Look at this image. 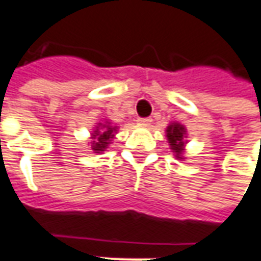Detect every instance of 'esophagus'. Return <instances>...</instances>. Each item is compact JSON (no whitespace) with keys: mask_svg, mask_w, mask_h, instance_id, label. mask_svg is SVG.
Listing matches in <instances>:
<instances>
[{"mask_svg":"<svg viewBox=\"0 0 261 261\" xmlns=\"http://www.w3.org/2000/svg\"><path fill=\"white\" fill-rule=\"evenodd\" d=\"M152 119L151 117H142V119H138V123L141 125H149L151 124Z\"/></svg>","mask_w":261,"mask_h":261,"instance_id":"esophagus-1","label":"esophagus"}]
</instances>
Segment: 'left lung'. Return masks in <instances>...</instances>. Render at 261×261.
<instances>
[{
	"label": "left lung",
	"mask_w": 261,
	"mask_h": 261,
	"mask_svg": "<svg viewBox=\"0 0 261 261\" xmlns=\"http://www.w3.org/2000/svg\"><path fill=\"white\" fill-rule=\"evenodd\" d=\"M166 137L169 141L170 149L175 152V156L179 159H183V152H185V144H186V128L185 125L179 123H172L166 128Z\"/></svg>",
	"instance_id": "obj_1"
}]
</instances>
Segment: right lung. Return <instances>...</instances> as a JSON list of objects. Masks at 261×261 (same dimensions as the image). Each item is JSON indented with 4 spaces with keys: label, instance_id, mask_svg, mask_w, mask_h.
Returning <instances> with one entry per match:
<instances>
[{
    "label": "right lung",
    "instance_id": "add662e5",
    "mask_svg": "<svg viewBox=\"0 0 261 261\" xmlns=\"http://www.w3.org/2000/svg\"><path fill=\"white\" fill-rule=\"evenodd\" d=\"M117 131V127L112 125L109 121L106 123H99L95 131L92 133V149L96 153L103 152L108 145L114 138V134Z\"/></svg>",
    "mask_w": 261,
    "mask_h": 261
}]
</instances>
